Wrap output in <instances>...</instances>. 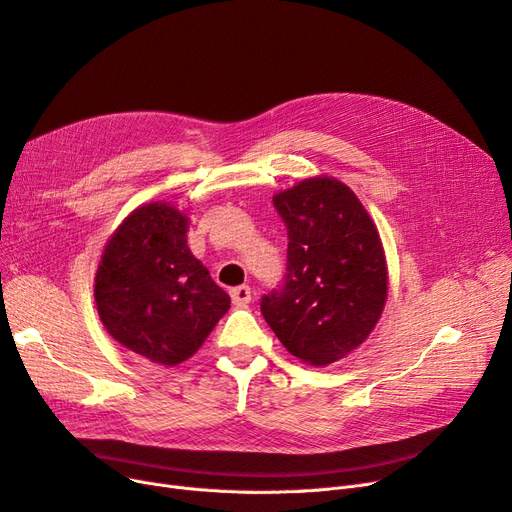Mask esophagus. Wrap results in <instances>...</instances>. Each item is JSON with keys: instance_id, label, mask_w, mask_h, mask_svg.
I'll use <instances>...</instances> for the list:
<instances>
[{"instance_id": "esophagus-1", "label": "esophagus", "mask_w": 512, "mask_h": 512, "mask_svg": "<svg viewBox=\"0 0 512 512\" xmlns=\"http://www.w3.org/2000/svg\"><path fill=\"white\" fill-rule=\"evenodd\" d=\"M230 297H232V303L236 307H245L247 303H251V288L249 286H236L230 290Z\"/></svg>"}]
</instances>
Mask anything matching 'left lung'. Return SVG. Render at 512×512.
Segmentation results:
<instances>
[{"instance_id": "left-lung-1", "label": "left lung", "mask_w": 512, "mask_h": 512, "mask_svg": "<svg viewBox=\"0 0 512 512\" xmlns=\"http://www.w3.org/2000/svg\"><path fill=\"white\" fill-rule=\"evenodd\" d=\"M274 205L288 230V274L261 313L290 355L326 367L359 348L382 317V238L351 186L332 176L305 178Z\"/></svg>"}]
</instances>
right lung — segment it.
<instances>
[{
    "mask_svg": "<svg viewBox=\"0 0 512 512\" xmlns=\"http://www.w3.org/2000/svg\"><path fill=\"white\" fill-rule=\"evenodd\" d=\"M188 224L170 203H143L107 238L95 274L107 334L164 367L191 359L230 309L228 294L186 245Z\"/></svg>",
    "mask_w": 512,
    "mask_h": 512,
    "instance_id": "obj_1",
    "label": "right lung"
}]
</instances>
